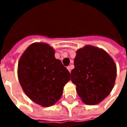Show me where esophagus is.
<instances>
[{"label": "esophagus", "instance_id": "esophagus-1", "mask_svg": "<svg viewBox=\"0 0 127 127\" xmlns=\"http://www.w3.org/2000/svg\"><path fill=\"white\" fill-rule=\"evenodd\" d=\"M67 69H68V71H69L70 72V71H71V67H70V66H67Z\"/></svg>", "mask_w": 127, "mask_h": 127}]
</instances>
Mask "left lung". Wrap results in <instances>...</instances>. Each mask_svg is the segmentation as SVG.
<instances>
[{
    "instance_id": "8db88e82",
    "label": "left lung",
    "mask_w": 127,
    "mask_h": 127,
    "mask_svg": "<svg viewBox=\"0 0 127 127\" xmlns=\"http://www.w3.org/2000/svg\"><path fill=\"white\" fill-rule=\"evenodd\" d=\"M74 65L71 81L86 104H97L110 94L116 79L117 68L104 50L85 46L76 52Z\"/></svg>"
}]
</instances>
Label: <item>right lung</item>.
Listing matches in <instances>:
<instances>
[{
	"instance_id": "obj_1",
	"label": "right lung",
	"mask_w": 127,
	"mask_h": 127,
	"mask_svg": "<svg viewBox=\"0 0 127 127\" xmlns=\"http://www.w3.org/2000/svg\"><path fill=\"white\" fill-rule=\"evenodd\" d=\"M18 75L25 94L43 107L55 104L70 80L68 70L55 57L53 49L43 43L27 48L19 61Z\"/></svg>"
}]
</instances>
